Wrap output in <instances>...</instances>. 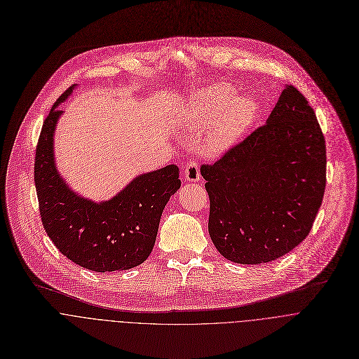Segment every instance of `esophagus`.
<instances>
[{"label": "esophagus", "mask_w": 359, "mask_h": 359, "mask_svg": "<svg viewBox=\"0 0 359 359\" xmlns=\"http://www.w3.org/2000/svg\"><path fill=\"white\" fill-rule=\"evenodd\" d=\"M184 179L189 182H198L200 180V168L198 163L190 161L184 168Z\"/></svg>", "instance_id": "1"}]
</instances>
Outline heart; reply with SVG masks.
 <instances>
[{
	"mask_svg": "<svg viewBox=\"0 0 359 359\" xmlns=\"http://www.w3.org/2000/svg\"><path fill=\"white\" fill-rule=\"evenodd\" d=\"M236 91L228 84H215L196 93L187 114L189 128L205 127L201 147L210 155L229 149L250 127L255 104L248 97H235Z\"/></svg>",
	"mask_w": 359,
	"mask_h": 359,
	"instance_id": "obj_1",
	"label": "heart"
}]
</instances>
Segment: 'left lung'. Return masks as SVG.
<instances>
[{
    "instance_id": "8db88e82",
    "label": "left lung",
    "mask_w": 359,
    "mask_h": 359,
    "mask_svg": "<svg viewBox=\"0 0 359 359\" xmlns=\"http://www.w3.org/2000/svg\"><path fill=\"white\" fill-rule=\"evenodd\" d=\"M325 165L316 114L286 84L265 126L200 169L218 252L235 264L258 265L303 243L323 201Z\"/></svg>"
}]
</instances>
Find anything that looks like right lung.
Masks as SVG:
<instances>
[{
	"mask_svg": "<svg viewBox=\"0 0 359 359\" xmlns=\"http://www.w3.org/2000/svg\"><path fill=\"white\" fill-rule=\"evenodd\" d=\"M67 88L46 116L35 156V186L42 224L56 248L72 262L94 271H128L151 255L161 217L172 194L180 189L179 168L138 175L121 191L93 201L69 187L55 161V134L67 100Z\"/></svg>",
	"mask_w": 359,
	"mask_h": 359,
	"instance_id": "right-lung-1",
	"label": "right lung"
}]
</instances>
